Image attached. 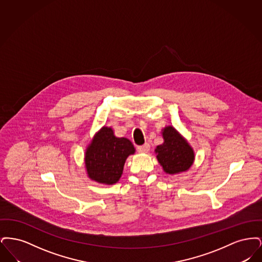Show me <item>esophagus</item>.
Wrapping results in <instances>:
<instances>
[{
	"label": "esophagus",
	"instance_id": "obj_1",
	"mask_svg": "<svg viewBox=\"0 0 262 262\" xmlns=\"http://www.w3.org/2000/svg\"><path fill=\"white\" fill-rule=\"evenodd\" d=\"M137 150H138V152H140V153H147L148 151L150 150V145L149 143H144L143 145H140V146H138L137 147Z\"/></svg>",
	"mask_w": 262,
	"mask_h": 262
}]
</instances>
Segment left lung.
<instances>
[{"label":"left lung","mask_w":262,"mask_h":262,"mask_svg":"<svg viewBox=\"0 0 262 262\" xmlns=\"http://www.w3.org/2000/svg\"><path fill=\"white\" fill-rule=\"evenodd\" d=\"M164 142L155 148L156 158L166 174L187 172L195 159L194 150L173 125L162 128Z\"/></svg>","instance_id":"8db88e82"}]
</instances>
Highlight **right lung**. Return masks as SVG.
I'll return each mask as SVG.
<instances>
[{
  "mask_svg": "<svg viewBox=\"0 0 262 262\" xmlns=\"http://www.w3.org/2000/svg\"><path fill=\"white\" fill-rule=\"evenodd\" d=\"M135 153L136 148L129 139L116 137L111 126H102L91 139L84 153L88 178L103 185L110 186L118 183L126 158Z\"/></svg>",
  "mask_w": 262,
  "mask_h": 262,
  "instance_id": "1",
  "label": "right lung"
}]
</instances>
